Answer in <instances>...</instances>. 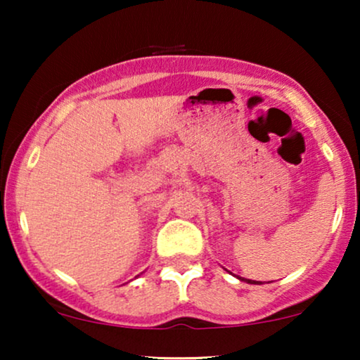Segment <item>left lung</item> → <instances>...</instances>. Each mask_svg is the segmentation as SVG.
I'll return each mask as SVG.
<instances>
[{
  "label": "left lung",
  "instance_id": "left-lung-1",
  "mask_svg": "<svg viewBox=\"0 0 360 360\" xmlns=\"http://www.w3.org/2000/svg\"><path fill=\"white\" fill-rule=\"evenodd\" d=\"M240 280H244V282H248V283H257V285L262 283V282H255V280H245V278H240Z\"/></svg>",
  "mask_w": 360,
  "mask_h": 360
}]
</instances>
